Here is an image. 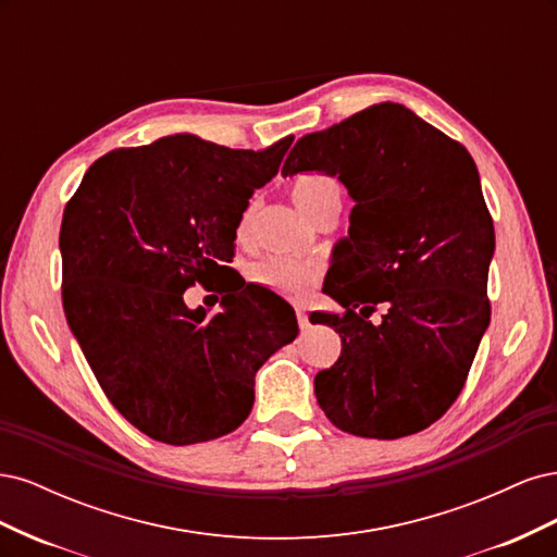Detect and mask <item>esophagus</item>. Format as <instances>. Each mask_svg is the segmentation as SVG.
Listing matches in <instances>:
<instances>
[{"instance_id":"1","label":"esophagus","mask_w":557,"mask_h":557,"mask_svg":"<svg viewBox=\"0 0 557 557\" xmlns=\"http://www.w3.org/2000/svg\"><path fill=\"white\" fill-rule=\"evenodd\" d=\"M295 313H297V325H299V330H307V327H309V315H307L305 307H297Z\"/></svg>"}]
</instances>
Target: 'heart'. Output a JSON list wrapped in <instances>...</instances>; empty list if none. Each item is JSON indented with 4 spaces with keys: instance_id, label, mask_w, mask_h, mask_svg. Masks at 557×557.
<instances>
[{
    "instance_id": "heart-1",
    "label": "heart",
    "mask_w": 557,
    "mask_h": 557,
    "mask_svg": "<svg viewBox=\"0 0 557 557\" xmlns=\"http://www.w3.org/2000/svg\"><path fill=\"white\" fill-rule=\"evenodd\" d=\"M297 209L313 223L336 218L344 207V185L327 174H305L290 188ZM252 221V209H246L239 221V237L244 239ZM250 281L283 297H307L320 281V267L309 260L264 258L250 264Z\"/></svg>"
}]
</instances>
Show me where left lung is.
<instances>
[{"mask_svg":"<svg viewBox=\"0 0 557 557\" xmlns=\"http://www.w3.org/2000/svg\"><path fill=\"white\" fill-rule=\"evenodd\" d=\"M309 172L339 176L356 199L325 285L346 313H315L342 336L339 360L313 381L320 409L367 440L416 434L458 399L491 323L495 227L476 164L460 141L385 102L301 137L283 176ZM376 304L388 309L381 326L363 320Z\"/></svg>","mask_w":557,"mask_h":557,"instance_id":"obj_1","label":"left lung"}]
</instances>
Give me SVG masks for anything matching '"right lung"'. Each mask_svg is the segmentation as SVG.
<instances>
[{
    "label": "right lung",
    "mask_w": 557,
    "mask_h": 557,
    "mask_svg": "<svg viewBox=\"0 0 557 557\" xmlns=\"http://www.w3.org/2000/svg\"><path fill=\"white\" fill-rule=\"evenodd\" d=\"M290 144L256 153L174 134L115 148L66 201V323L109 401L150 440L190 446L237 430L256 372L297 336L295 311L276 295L258 297V285L244 289L230 267L248 199L276 176ZM227 273L240 293L222 298L223 312L184 307L195 282Z\"/></svg>",
    "instance_id": "obj_1"
}]
</instances>
